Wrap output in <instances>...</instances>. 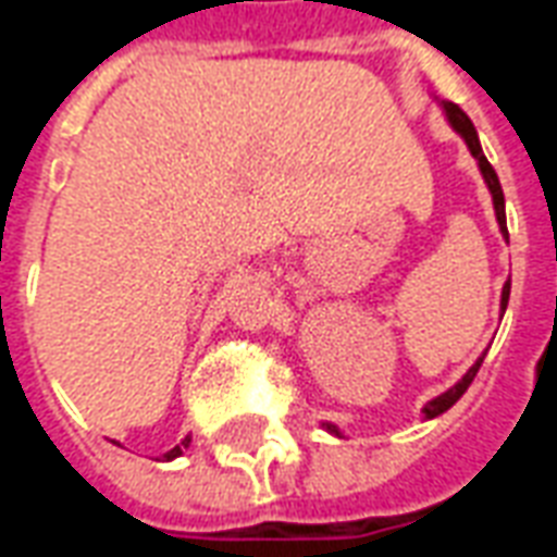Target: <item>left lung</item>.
<instances>
[{"label":"left lung","mask_w":557,"mask_h":557,"mask_svg":"<svg viewBox=\"0 0 557 557\" xmlns=\"http://www.w3.org/2000/svg\"><path fill=\"white\" fill-rule=\"evenodd\" d=\"M443 114H446V120H449V126H453L461 138H465V144H468L470 157L476 159V165H480L482 171V181H485V186H488V193H492V205H495V216H497V225H500V235L509 240V232H507V211H504V189H500V181H497L495 169L488 165V159H485V153H482V144H480V135H476V129H473V123H470V116L458 108V104L453 102H441ZM507 301H509V280L504 283V292H500V317H504V310H507ZM485 356H480V359L473 361V368H470L458 383H455L453 388H446L443 395H437V398H431L422 407V413H425V419H434V416L446 413L449 407H453L455 400L461 398L465 392H468V386L473 383V376H476V371H480V364ZM322 428L325 431H332V434H337L341 437V431H337V425H332V422H322Z\"/></svg>","instance_id":"1"}]
</instances>
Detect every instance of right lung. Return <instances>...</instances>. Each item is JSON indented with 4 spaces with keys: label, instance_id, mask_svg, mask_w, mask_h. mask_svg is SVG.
<instances>
[{
    "label": "right lung",
    "instance_id": "obj_1",
    "mask_svg": "<svg viewBox=\"0 0 557 557\" xmlns=\"http://www.w3.org/2000/svg\"><path fill=\"white\" fill-rule=\"evenodd\" d=\"M189 443H193V437H189V434H186L184 441L177 443V446H174V449H169V453L162 455V458H165V461H171V458H177V455H184V449H189Z\"/></svg>",
    "mask_w": 557,
    "mask_h": 557
}]
</instances>
